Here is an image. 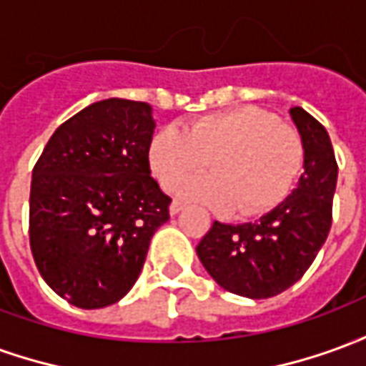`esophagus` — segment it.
Returning a JSON list of instances; mask_svg holds the SVG:
<instances>
[{
    "mask_svg": "<svg viewBox=\"0 0 366 366\" xmlns=\"http://www.w3.org/2000/svg\"><path fill=\"white\" fill-rule=\"evenodd\" d=\"M182 209H184V204H182V202H178V199H174V202L170 204V215L180 214Z\"/></svg>",
    "mask_w": 366,
    "mask_h": 366,
    "instance_id": "obj_1",
    "label": "esophagus"
}]
</instances>
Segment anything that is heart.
<instances>
[{
    "mask_svg": "<svg viewBox=\"0 0 366 366\" xmlns=\"http://www.w3.org/2000/svg\"><path fill=\"white\" fill-rule=\"evenodd\" d=\"M304 160L298 131L254 105L196 117L184 133L160 129L149 143V164L164 190H174L212 162L214 176L183 182L180 196L222 214L237 209L243 217L269 214L284 204Z\"/></svg>",
    "mask_w": 366,
    "mask_h": 366,
    "instance_id": "1",
    "label": "heart"
}]
</instances>
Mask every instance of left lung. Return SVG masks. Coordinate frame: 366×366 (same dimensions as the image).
<instances>
[{"mask_svg": "<svg viewBox=\"0 0 366 366\" xmlns=\"http://www.w3.org/2000/svg\"><path fill=\"white\" fill-rule=\"evenodd\" d=\"M290 117L306 151L298 188L259 222H214L196 247L215 282L245 298H272L298 282L331 227L337 162L330 135L302 107H292Z\"/></svg>", "mask_w": 366, "mask_h": 366, "instance_id": "left-lung-1", "label": "left lung"}]
</instances>
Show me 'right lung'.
I'll use <instances>...</instances> for the list:
<instances>
[{"mask_svg":"<svg viewBox=\"0 0 366 366\" xmlns=\"http://www.w3.org/2000/svg\"><path fill=\"white\" fill-rule=\"evenodd\" d=\"M152 107L109 97L60 125L36 160L29 241L44 282L82 310L112 306L141 274L172 199L151 176Z\"/></svg>","mask_w":366,"mask_h":366,"instance_id":"right-lung-1","label":"right lung"}]
</instances>
